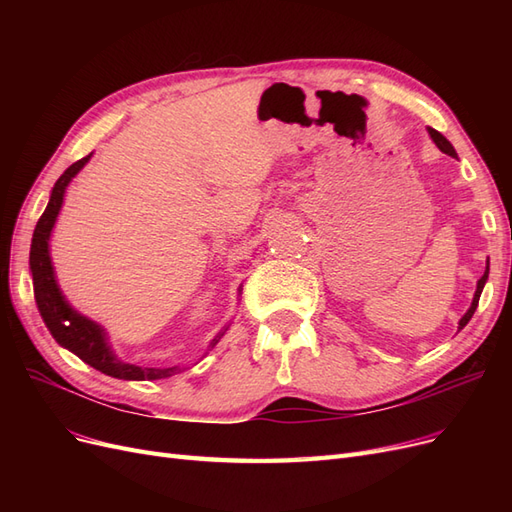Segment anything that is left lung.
<instances>
[{"mask_svg":"<svg viewBox=\"0 0 512 512\" xmlns=\"http://www.w3.org/2000/svg\"><path fill=\"white\" fill-rule=\"evenodd\" d=\"M429 134H431V138H433V143L438 145V149L440 151H444L446 156H451V158H457V151L453 149V145L446 141V138L438 132V130H433V128H429ZM487 277H489V260H487V271H485V275L480 277L478 280V286H476V292H474V301H472V305H470V309H468V314L463 316L461 320H459V329H463L466 327V324L470 322V318L474 316V312H476V307H478V299H480V292H483V288H485V282H487Z\"/></svg>","mask_w":512,"mask_h":512,"instance_id":"1","label":"left lung"}]
</instances>
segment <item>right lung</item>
<instances>
[{"mask_svg": "<svg viewBox=\"0 0 512 512\" xmlns=\"http://www.w3.org/2000/svg\"><path fill=\"white\" fill-rule=\"evenodd\" d=\"M89 158H91V153L87 158H81L79 162H74L66 170V173L57 179L49 205H46L44 213L40 215V220L36 224V230H34L32 250H29V267H32V275H34V294H36L40 316H42L46 327H49L57 344L72 350L76 356H79V359H83L87 365L102 371V374H106V376L121 378V380L168 378V376H173L175 371H179V367H164V369L138 367V365L121 363L119 359H115L111 348L106 346L104 331L98 327L96 322H91V320L83 318L81 314H76L74 309L64 301V297H61V292L57 288L51 256H49V237H51L53 224L57 220V213L61 209V203H64L66 185L87 164ZM213 342H218V339H213Z\"/></svg>", "mask_w": 512, "mask_h": 512, "instance_id": "add662e5", "label": "right lung"}]
</instances>
